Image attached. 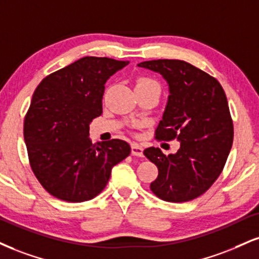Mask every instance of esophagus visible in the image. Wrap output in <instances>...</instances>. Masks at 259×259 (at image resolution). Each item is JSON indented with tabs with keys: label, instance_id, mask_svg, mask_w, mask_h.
Returning <instances> with one entry per match:
<instances>
[{
	"label": "esophagus",
	"instance_id": "obj_1",
	"mask_svg": "<svg viewBox=\"0 0 259 259\" xmlns=\"http://www.w3.org/2000/svg\"><path fill=\"white\" fill-rule=\"evenodd\" d=\"M132 154L136 155V157H142V154H143L142 146L138 145V143H133V145H132Z\"/></svg>",
	"mask_w": 259,
	"mask_h": 259
}]
</instances>
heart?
<instances>
[{"mask_svg":"<svg viewBox=\"0 0 259 259\" xmlns=\"http://www.w3.org/2000/svg\"><path fill=\"white\" fill-rule=\"evenodd\" d=\"M145 88L160 89V85L157 80L151 78V77H139V78L136 79V89H145Z\"/></svg>","mask_w":259,"mask_h":259,"instance_id":"heart-1","label":"heart"}]
</instances>
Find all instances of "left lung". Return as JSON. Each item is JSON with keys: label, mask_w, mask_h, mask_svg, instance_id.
Returning <instances> with one entry per match:
<instances>
[{"label": "left lung", "mask_w": 259, "mask_h": 259, "mask_svg": "<svg viewBox=\"0 0 259 259\" xmlns=\"http://www.w3.org/2000/svg\"><path fill=\"white\" fill-rule=\"evenodd\" d=\"M139 66L159 72L169 84L155 139L181 142L175 154L154 147L143 151L158 167L151 191L164 201L193 200L219 179L232 148L234 127L226 93L214 77L189 62L159 59Z\"/></svg>", "instance_id": "obj_1"}]
</instances>
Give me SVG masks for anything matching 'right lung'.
Returning a JSON list of instances; mask_svg holds the SVG:
<instances>
[{"instance_id": "1", "label": "right lung", "mask_w": 259, "mask_h": 259, "mask_svg": "<svg viewBox=\"0 0 259 259\" xmlns=\"http://www.w3.org/2000/svg\"><path fill=\"white\" fill-rule=\"evenodd\" d=\"M129 61L84 57L38 84L24 120L31 170L49 194L82 202L104 191L114 165L130 154L123 140L93 145L89 124L102 113L105 83Z\"/></svg>"}]
</instances>
